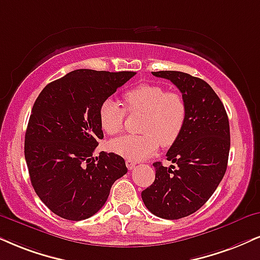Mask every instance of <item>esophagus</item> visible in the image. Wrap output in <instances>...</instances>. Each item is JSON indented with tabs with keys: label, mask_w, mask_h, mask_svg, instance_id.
<instances>
[{
	"label": "esophagus",
	"mask_w": 260,
	"mask_h": 260,
	"mask_svg": "<svg viewBox=\"0 0 260 260\" xmlns=\"http://www.w3.org/2000/svg\"><path fill=\"white\" fill-rule=\"evenodd\" d=\"M136 165H137V162H134V161H131V160L126 161V166H127L128 170H133V168L136 167Z\"/></svg>",
	"instance_id": "1"
}]
</instances>
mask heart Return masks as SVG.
Listing matches in <instances>:
<instances>
[{
    "label": "heart",
    "instance_id": "1",
    "mask_svg": "<svg viewBox=\"0 0 260 260\" xmlns=\"http://www.w3.org/2000/svg\"><path fill=\"white\" fill-rule=\"evenodd\" d=\"M129 114H144L140 124L142 136H123L110 142V150L131 161L148 158L162 146H171L183 132L186 121V103L177 92H167L155 83H142L123 94ZM126 111L118 103L105 99L99 106L102 129L109 136L123 131Z\"/></svg>",
    "mask_w": 260,
    "mask_h": 260
}]
</instances>
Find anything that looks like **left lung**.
Listing matches in <instances>:
<instances>
[{
  "mask_svg": "<svg viewBox=\"0 0 260 260\" xmlns=\"http://www.w3.org/2000/svg\"><path fill=\"white\" fill-rule=\"evenodd\" d=\"M170 80L186 103L183 132L167 151L165 167L155 162V181L143 190L142 199L152 214L180 219L195 213L213 195L228 167L230 127L226 111L212 87L180 71H156Z\"/></svg>",
  "mask_w": 260,
  "mask_h": 260,
  "instance_id": "8db88e82",
  "label": "left lung"
}]
</instances>
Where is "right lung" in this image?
<instances>
[{"label": "right lung", "mask_w": 260, "mask_h": 260, "mask_svg": "<svg viewBox=\"0 0 260 260\" xmlns=\"http://www.w3.org/2000/svg\"><path fill=\"white\" fill-rule=\"evenodd\" d=\"M133 71L80 69L48 83L31 110L25 160L37 196L54 214L79 221L104 206L112 184L127 173L120 155L102 151L99 106Z\"/></svg>", "instance_id": "1"}]
</instances>
